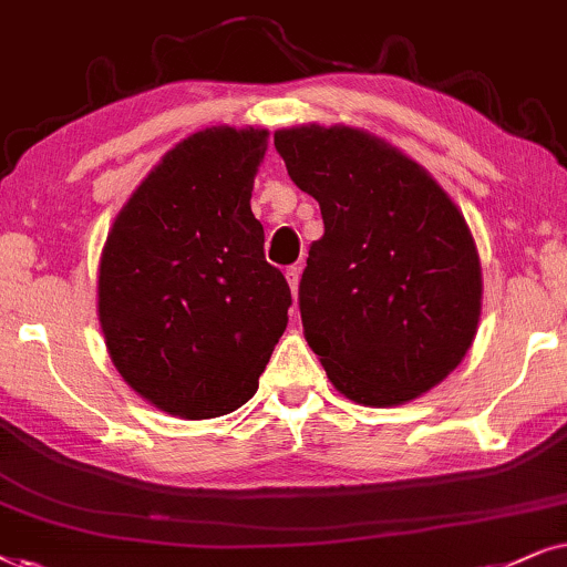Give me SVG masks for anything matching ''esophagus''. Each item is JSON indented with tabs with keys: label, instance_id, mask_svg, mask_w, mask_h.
Listing matches in <instances>:
<instances>
[{
	"label": "esophagus",
	"instance_id": "esophagus-1",
	"mask_svg": "<svg viewBox=\"0 0 567 567\" xmlns=\"http://www.w3.org/2000/svg\"><path fill=\"white\" fill-rule=\"evenodd\" d=\"M285 277H288V285H290L292 296H296V290H298V282H300V267H298V264H292V267L285 269Z\"/></svg>",
	"mask_w": 567,
	"mask_h": 567
}]
</instances>
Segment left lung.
<instances>
[{
    "mask_svg": "<svg viewBox=\"0 0 567 567\" xmlns=\"http://www.w3.org/2000/svg\"><path fill=\"white\" fill-rule=\"evenodd\" d=\"M275 147L321 207L298 288L306 339L352 402L394 406L462 362L482 308L464 215L410 157L350 126H298Z\"/></svg>",
    "mask_w": 567,
    "mask_h": 567,
    "instance_id": "8db88e82",
    "label": "left lung"
}]
</instances>
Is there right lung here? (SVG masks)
Segmentation results:
<instances>
[{"label":"right lung","mask_w":567,"mask_h":567,"mask_svg":"<svg viewBox=\"0 0 567 567\" xmlns=\"http://www.w3.org/2000/svg\"><path fill=\"white\" fill-rule=\"evenodd\" d=\"M267 132H196L163 157L105 240L97 313L111 360L157 410H238L259 389L292 306L251 213Z\"/></svg>","instance_id":"obj_1"}]
</instances>
